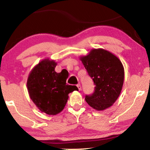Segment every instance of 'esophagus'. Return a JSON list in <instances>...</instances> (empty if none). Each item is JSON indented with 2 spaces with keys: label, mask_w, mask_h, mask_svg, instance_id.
<instances>
[{
  "label": "esophagus",
  "mask_w": 150,
  "mask_h": 150,
  "mask_svg": "<svg viewBox=\"0 0 150 150\" xmlns=\"http://www.w3.org/2000/svg\"><path fill=\"white\" fill-rule=\"evenodd\" d=\"M77 87H78L79 90V91H81V85H80V84H78V85H77Z\"/></svg>",
  "instance_id": "esophagus-1"
}]
</instances>
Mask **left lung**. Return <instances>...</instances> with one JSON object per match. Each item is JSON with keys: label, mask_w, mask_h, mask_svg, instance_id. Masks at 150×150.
<instances>
[{"label": "left lung", "mask_w": 150, "mask_h": 150, "mask_svg": "<svg viewBox=\"0 0 150 150\" xmlns=\"http://www.w3.org/2000/svg\"><path fill=\"white\" fill-rule=\"evenodd\" d=\"M79 59L96 85L92 95L86 96V102L98 111L110 107L122 88L124 69L121 61L103 48L92 49L87 55L80 56Z\"/></svg>", "instance_id": "1"}]
</instances>
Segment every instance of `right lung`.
Instances as JSON below:
<instances>
[{
    "mask_svg": "<svg viewBox=\"0 0 150 150\" xmlns=\"http://www.w3.org/2000/svg\"><path fill=\"white\" fill-rule=\"evenodd\" d=\"M57 62L45 58L31 70L27 79L29 96L37 108L49 115H56L65 108L69 94L78 88L66 83L62 71L55 72Z\"/></svg>",
    "mask_w": 150,
    "mask_h": 150,
    "instance_id": "1",
    "label": "right lung"
}]
</instances>
